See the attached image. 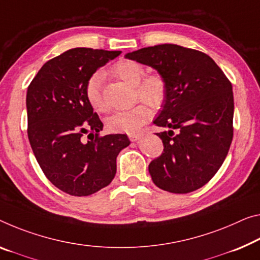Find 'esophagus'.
Returning a JSON list of instances; mask_svg holds the SVG:
<instances>
[{"instance_id": "34e87169", "label": "esophagus", "mask_w": 260, "mask_h": 260, "mask_svg": "<svg viewBox=\"0 0 260 260\" xmlns=\"http://www.w3.org/2000/svg\"><path fill=\"white\" fill-rule=\"evenodd\" d=\"M143 136V134L141 133H134V134H129V138L131 142H137L139 138H141Z\"/></svg>"}]
</instances>
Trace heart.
Returning <instances> with one entry per match:
<instances>
[{"mask_svg": "<svg viewBox=\"0 0 260 260\" xmlns=\"http://www.w3.org/2000/svg\"><path fill=\"white\" fill-rule=\"evenodd\" d=\"M113 72L131 86L136 87L138 96L154 108L160 107L166 100L167 85L160 74H149L144 77L145 70L141 63L129 59L118 61L113 67ZM103 75L96 72L88 80L86 86V98L89 105L96 111H105L106 105L101 93ZM151 109L144 103H138L130 109L117 111L107 119V126L111 131L135 133L149 121Z\"/></svg>", "mask_w": 260, "mask_h": 260, "instance_id": "obj_1", "label": "heart"}]
</instances>
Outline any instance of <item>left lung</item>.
<instances>
[{"instance_id": "1", "label": "left lung", "mask_w": 260, "mask_h": 260, "mask_svg": "<svg viewBox=\"0 0 260 260\" xmlns=\"http://www.w3.org/2000/svg\"><path fill=\"white\" fill-rule=\"evenodd\" d=\"M126 59L152 67L167 95L153 123L162 153L149 165L154 185L185 194L205 186L222 166L233 141V86L213 59L175 44L130 52Z\"/></svg>"}]
</instances>
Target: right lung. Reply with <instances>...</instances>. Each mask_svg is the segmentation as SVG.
Wrapping results in <instances>:
<instances>
[{
	"mask_svg": "<svg viewBox=\"0 0 260 260\" xmlns=\"http://www.w3.org/2000/svg\"><path fill=\"white\" fill-rule=\"evenodd\" d=\"M119 54L71 49L44 63L27 88V137L35 157L46 178L70 195L87 197L109 185L118 153L130 144L122 134L100 137L103 123L86 98L91 75Z\"/></svg>",
	"mask_w": 260,
	"mask_h": 260,
	"instance_id": "1",
	"label": "right lung"
}]
</instances>
